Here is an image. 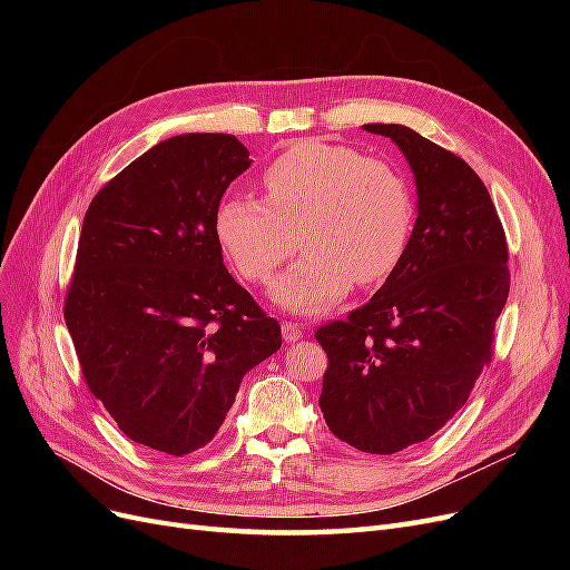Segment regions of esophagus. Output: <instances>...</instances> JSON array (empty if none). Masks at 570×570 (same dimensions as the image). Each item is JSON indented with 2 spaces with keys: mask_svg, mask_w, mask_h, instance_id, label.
Here are the masks:
<instances>
[{
  "mask_svg": "<svg viewBox=\"0 0 570 570\" xmlns=\"http://www.w3.org/2000/svg\"><path fill=\"white\" fill-rule=\"evenodd\" d=\"M304 335V327L295 321H283V337L285 342H297Z\"/></svg>",
  "mask_w": 570,
  "mask_h": 570,
  "instance_id": "1",
  "label": "esophagus"
}]
</instances>
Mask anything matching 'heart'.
Returning <instances> with one entry per match:
<instances>
[{
    "label": "heart",
    "instance_id": "b5f03b06",
    "mask_svg": "<svg viewBox=\"0 0 570 570\" xmlns=\"http://www.w3.org/2000/svg\"><path fill=\"white\" fill-rule=\"evenodd\" d=\"M264 199L226 197L216 209L218 245L247 283L264 285L297 252L306 254L273 287L289 312L318 314L352 283H383L409 245L413 199L406 180L354 147L302 140L262 170Z\"/></svg>",
    "mask_w": 570,
    "mask_h": 570
}]
</instances>
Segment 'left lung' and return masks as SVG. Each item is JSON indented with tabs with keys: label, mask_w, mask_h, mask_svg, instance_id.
Listing matches in <instances>:
<instances>
[{
	"label": "left lung",
	"mask_w": 570,
	"mask_h": 570,
	"mask_svg": "<svg viewBox=\"0 0 570 570\" xmlns=\"http://www.w3.org/2000/svg\"><path fill=\"white\" fill-rule=\"evenodd\" d=\"M364 128L404 151L419 216L371 302L316 331L327 354L318 406L342 442L394 454L452 421L490 366L509 247L485 183L454 151L400 124Z\"/></svg>",
	"instance_id": "8db88e82"
}]
</instances>
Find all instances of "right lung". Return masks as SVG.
Instances as JSON below:
<instances>
[{
  "mask_svg": "<svg viewBox=\"0 0 570 570\" xmlns=\"http://www.w3.org/2000/svg\"><path fill=\"white\" fill-rule=\"evenodd\" d=\"M235 135H176L99 189L78 239L63 318L85 383L124 433L185 456L209 444L243 375L281 350L223 266L214 216L249 168Z\"/></svg>",
  "mask_w": 570,
  "mask_h": 570,
  "instance_id": "1",
  "label": "right lung"
}]
</instances>
